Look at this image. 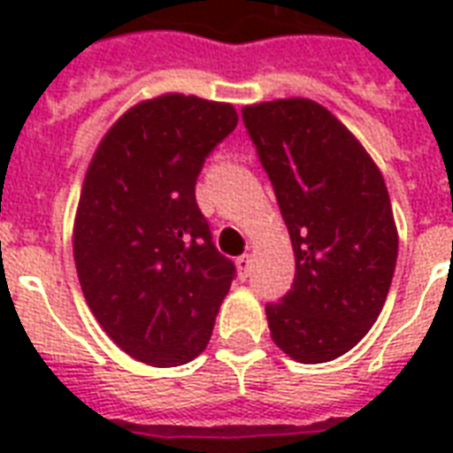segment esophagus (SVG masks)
<instances>
[{
	"label": "esophagus",
	"mask_w": 453,
	"mask_h": 453,
	"mask_svg": "<svg viewBox=\"0 0 453 453\" xmlns=\"http://www.w3.org/2000/svg\"><path fill=\"white\" fill-rule=\"evenodd\" d=\"M234 265H237V275H240L242 280H247L249 273H251V256L242 254L240 258L234 261Z\"/></svg>",
	"instance_id": "1"
}]
</instances>
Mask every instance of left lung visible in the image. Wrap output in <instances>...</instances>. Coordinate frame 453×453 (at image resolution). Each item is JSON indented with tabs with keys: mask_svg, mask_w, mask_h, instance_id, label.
Wrapping results in <instances>:
<instances>
[{
	"mask_svg": "<svg viewBox=\"0 0 453 453\" xmlns=\"http://www.w3.org/2000/svg\"><path fill=\"white\" fill-rule=\"evenodd\" d=\"M296 256L294 287L268 303L270 336L291 359L341 357L379 319L397 263L386 180L357 138L308 98L242 108Z\"/></svg>",
	"mask_w": 453,
	"mask_h": 453,
	"instance_id": "left-lung-1",
	"label": "left lung"
}]
</instances>
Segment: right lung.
<instances>
[{"mask_svg":"<svg viewBox=\"0 0 453 453\" xmlns=\"http://www.w3.org/2000/svg\"><path fill=\"white\" fill-rule=\"evenodd\" d=\"M237 127L230 103L164 94L127 110L98 143L74 216V265L103 331L138 362L204 350L234 263L195 199L209 152Z\"/></svg>","mask_w":453,"mask_h":453,"instance_id":"1","label":"right lung"}]
</instances>
